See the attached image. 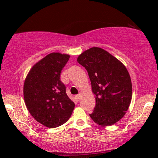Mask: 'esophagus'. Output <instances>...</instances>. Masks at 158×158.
<instances>
[{
  "label": "esophagus",
  "instance_id": "1",
  "mask_svg": "<svg viewBox=\"0 0 158 158\" xmlns=\"http://www.w3.org/2000/svg\"><path fill=\"white\" fill-rule=\"evenodd\" d=\"M75 98H76V99L77 101H79L80 99H81V94H77L76 96H75Z\"/></svg>",
  "mask_w": 158,
  "mask_h": 158
}]
</instances>
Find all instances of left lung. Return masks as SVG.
Instances as JSON below:
<instances>
[{"label": "left lung", "mask_w": 158, "mask_h": 158, "mask_svg": "<svg viewBox=\"0 0 158 158\" xmlns=\"http://www.w3.org/2000/svg\"><path fill=\"white\" fill-rule=\"evenodd\" d=\"M77 61L87 70L96 96L90 118L101 126L114 124L125 115L132 96L131 77L126 67L100 47L83 52Z\"/></svg>", "instance_id": "obj_1"}]
</instances>
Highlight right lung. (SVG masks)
Segmentation results:
<instances>
[{
    "instance_id": "1",
    "label": "right lung",
    "mask_w": 158,
    "mask_h": 158,
    "mask_svg": "<svg viewBox=\"0 0 158 158\" xmlns=\"http://www.w3.org/2000/svg\"><path fill=\"white\" fill-rule=\"evenodd\" d=\"M70 55L52 52L32 67L23 85L25 104L31 115L48 128L61 126L70 118L75 103L60 81Z\"/></svg>"
}]
</instances>
